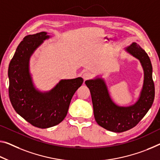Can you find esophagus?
Masks as SVG:
<instances>
[{
    "instance_id": "34e87169",
    "label": "esophagus",
    "mask_w": 160,
    "mask_h": 160,
    "mask_svg": "<svg viewBox=\"0 0 160 160\" xmlns=\"http://www.w3.org/2000/svg\"><path fill=\"white\" fill-rule=\"evenodd\" d=\"M91 77H92V75H91V73L88 72H85L82 74V78L84 81L88 79V78H90Z\"/></svg>"
}]
</instances>
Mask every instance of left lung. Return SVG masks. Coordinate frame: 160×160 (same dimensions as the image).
Segmentation results:
<instances>
[{
  "label": "left lung",
  "mask_w": 160,
  "mask_h": 160,
  "mask_svg": "<svg viewBox=\"0 0 160 160\" xmlns=\"http://www.w3.org/2000/svg\"><path fill=\"white\" fill-rule=\"evenodd\" d=\"M124 50L139 61L144 80L137 100L129 106H119L112 100L105 80L100 76L85 82L89 88L96 122L103 128L123 132L133 128L150 109L154 99L152 66L148 55L139 44L133 42Z\"/></svg>",
  "instance_id": "1"
}]
</instances>
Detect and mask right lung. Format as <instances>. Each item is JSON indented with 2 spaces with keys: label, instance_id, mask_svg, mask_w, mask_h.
Listing matches in <instances>:
<instances>
[{
  "label": "right lung",
  "instance_id": "right-lung-1",
  "mask_svg": "<svg viewBox=\"0 0 160 160\" xmlns=\"http://www.w3.org/2000/svg\"><path fill=\"white\" fill-rule=\"evenodd\" d=\"M53 36L46 32L26 36L9 63V97L15 111L34 127L49 128L67 114L71 100L83 82L82 77L61 79L51 90L42 92L34 84L30 60L44 41Z\"/></svg>",
  "mask_w": 160,
  "mask_h": 160
}]
</instances>
